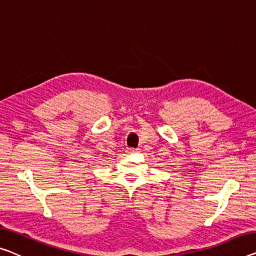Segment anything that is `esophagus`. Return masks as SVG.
<instances>
[{"instance_id":"esophagus-1","label":"esophagus","mask_w":256,"mask_h":256,"mask_svg":"<svg viewBox=\"0 0 256 256\" xmlns=\"http://www.w3.org/2000/svg\"><path fill=\"white\" fill-rule=\"evenodd\" d=\"M139 150L138 148H128V152H138Z\"/></svg>"}]
</instances>
